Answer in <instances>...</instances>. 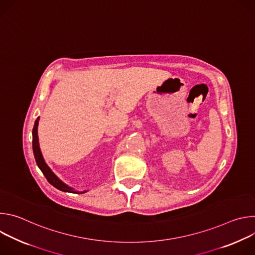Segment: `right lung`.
<instances>
[{
	"label": "right lung",
	"instance_id": "1",
	"mask_svg": "<svg viewBox=\"0 0 255 255\" xmlns=\"http://www.w3.org/2000/svg\"><path fill=\"white\" fill-rule=\"evenodd\" d=\"M38 120L39 118H37V120L35 121L34 127H33V131H32V135H33V139H32V146H33V153H34V157L36 160V163H37L38 167L41 169L42 173L45 175L46 179L48 180V183L51 184L53 187H55L56 189L62 191V192H68V193H80V192H75L71 188H69L68 186H66L65 184H63L62 181L51 171V169L47 166V164L45 163L40 148H39V142H38V135H37V127H38ZM85 193V192H82Z\"/></svg>",
	"mask_w": 255,
	"mask_h": 255
}]
</instances>
